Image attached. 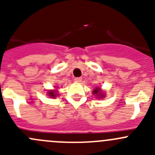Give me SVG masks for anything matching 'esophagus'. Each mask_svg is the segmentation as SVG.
Returning a JSON list of instances; mask_svg holds the SVG:
<instances>
[{"label":"esophagus","instance_id":"1","mask_svg":"<svg viewBox=\"0 0 155 155\" xmlns=\"http://www.w3.org/2000/svg\"><path fill=\"white\" fill-rule=\"evenodd\" d=\"M82 80V78L81 77H76L74 79V81L76 82H81V81Z\"/></svg>","mask_w":155,"mask_h":155}]
</instances>
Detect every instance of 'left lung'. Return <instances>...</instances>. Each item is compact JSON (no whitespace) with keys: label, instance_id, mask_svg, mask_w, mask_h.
<instances>
[{"label":"left lung","instance_id":"obj_1","mask_svg":"<svg viewBox=\"0 0 155 155\" xmlns=\"http://www.w3.org/2000/svg\"><path fill=\"white\" fill-rule=\"evenodd\" d=\"M93 94L96 95V97H97V98H103L105 97V94L103 93L101 87H95L94 90L93 91Z\"/></svg>","mask_w":155,"mask_h":155}]
</instances>
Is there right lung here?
Listing matches in <instances>:
<instances>
[{
  "instance_id": "1",
  "label": "right lung",
  "mask_w": 155,
  "mask_h": 155,
  "mask_svg": "<svg viewBox=\"0 0 155 155\" xmlns=\"http://www.w3.org/2000/svg\"><path fill=\"white\" fill-rule=\"evenodd\" d=\"M48 95L50 97L54 98V97H57L58 94H57V91H54V90H49L48 91Z\"/></svg>"
}]
</instances>
